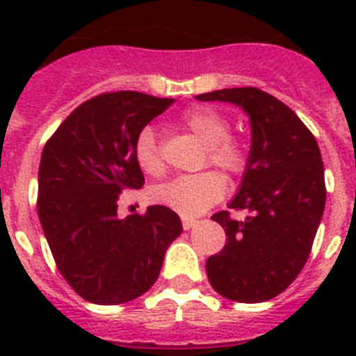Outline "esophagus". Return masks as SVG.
<instances>
[{"label":"esophagus","instance_id":"34e87169","mask_svg":"<svg viewBox=\"0 0 356 356\" xmlns=\"http://www.w3.org/2000/svg\"><path fill=\"white\" fill-rule=\"evenodd\" d=\"M195 223H197L195 220H190V218H183V229H184V231H190V229L194 227Z\"/></svg>","mask_w":356,"mask_h":356}]
</instances>
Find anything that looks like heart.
<instances>
[{
  "mask_svg": "<svg viewBox=\"0 0 356 356\" xmlns=\"http://www.w3.org/2000/svg\"><path fill=\"white\" fill-rule=\"evenodd\" d=\"M183 127L205 144V162L222 168L229 175H240L248 168V149L242 140L229 134V120L212 107H195L181 118ZM136 166L147 175H161L164 172L161 144L156 131L145 125L138 131L133 144ZM225 194V181L218 172H201L194 175H181L168 183L156 184L149 192L151 200L172 209L184 218L200 216L216 205Z\"/></svg>",
  "mask_w": 356,
  "mask_h": 356,
  "instance_id": "1",
  "label": "heart"
}]
</instances>
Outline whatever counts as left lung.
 <instances>
[{"label":"left lung","mask_w":356,"mask_h":356,"mask_svg":"<svg viewBox=\"0 0 356 356\" xmlns=\"http://www.w3.org/2000/svg\"><path fill=\"white\" fill-rule=\"evenodd\" d=\"M197 99L234 103L251 123L248 168L229 203L248 218L212 216L227 243L209 257L207 275L223 298L262 303L284 292L309 259L327 195L320 147L292 108L260 88H223Z\"/></svg>","instance_id":"obj_1"}]
</instances>
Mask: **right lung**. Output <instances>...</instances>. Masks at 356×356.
Here are the masks:
<instances>
[{
  "label": "right lung",
  "instance_id": "add662e5",
  "mask_svg": "<svg viewBox=\"0 0 356 356\" xmlns=\"http://www.w3.org/2000/svg\"><path fill=\"white\" fill-rule=\"evenodd\" d=\"M172 103L142 92H105L75 108L44 145L38 218L58 271L90 303H127L147 292L183 231L164 205L118 218L120 194L144 186L134 138Z\"/></svg>",
  "mask_w": 356,
  "mask_h": 356
}]
</instances>
